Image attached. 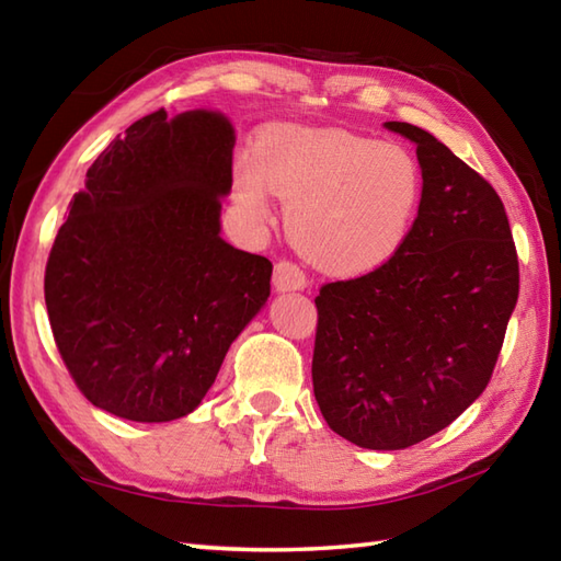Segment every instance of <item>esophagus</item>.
<instances>
[{
	"mask_svg": "<svg viewBox=\"0 0 561 561\" xmlns=\"http://www.w3.org/2000/svg\"><path fill=\"white\" fill-rule=\"evenodd\" d=\"M272 284H274V291L284 294V291H301V289H306L308 279H306V274L299 267L291 265V262H287V260H282V262H277V265H274Z\"/></svg>",
	"mask_w": 561,
	"mask_h": 561,
	"instance_id": "esophagus-1",
	"label": "esophagus"
}]
</instances>
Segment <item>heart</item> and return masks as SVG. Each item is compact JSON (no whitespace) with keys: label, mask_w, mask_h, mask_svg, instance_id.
<instances>
[{"label":"heart","mask_w":561,"mask_h":561,"mask_svg":"<svg viewBox=\"0 0 561 561\" xmlns=\"http://www.w3.org/2000/svg\"><path fill=\"white\" fill-rule=\"evenodd\" d=\"M248 221L267 224L270 193L289 202L287 233L301 257L332 277L386 267L408 243L422 205L412 153L344 129H289L260 147L236 175Z\"/></svg>","instance_id":"b5f03b06"}]
</instances>
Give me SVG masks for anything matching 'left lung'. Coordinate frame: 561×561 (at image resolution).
<instances>
[{"label": "left lung", "instance_id": "obj_1", "mask_svg": "<svg viewBox=\"0 0 561 561\" xmlns=\"http://www.w3.org/2000/svg\"><path fill=\"white\" fill-rule=\"evenodd\" d=\"M412 233L386 267L316 296L313 392L335 434L400 450L438 434L482 396L518 301V257L504 202L426 129Z\"/></svg>", "mask_w": 561, "mask_h": 561}]
</instances>
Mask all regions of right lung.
<instances>
[{
  "mask_svg": "<svg viewBox=\"0 0 561 561\" xmlns=\"http://www.w3.org/2000/svg\"><path fill=\"white\" fill-rule=\"evenodd\" d=\"M236 129L157 111L87 171L45 267L57 350L89 402L129 422L199 408L270 299L272 262L221 238Z\"/></svg>",
  "mask_w": 561,
  "mask_h": 561,
  "instance_id": "right-lung-1",
  "label": "right lung"
}]
</instances>
